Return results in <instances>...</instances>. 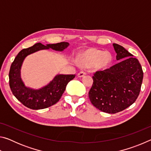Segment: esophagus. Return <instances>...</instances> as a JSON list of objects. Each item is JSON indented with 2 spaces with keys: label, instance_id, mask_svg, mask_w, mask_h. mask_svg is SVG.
<instances>
[{
  "label": "esophagus",
  "instance_id": "esophagus-1",
  "mask_svg": "<svg viewBox=\"0 0 151 151\" xmlns=\"http://www.w3.org/2000/svg\"><path fill=\"white\" fill-rule=\"evenodd\" d=\"M86 75V73L85 72V71H80L78 73V77H83V76H84Z\"/></svg>",
  "mask_w": 151,
  "mask_h": 151
}]
</instances>
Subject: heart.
<instances>
[{
	"label": "heart",
	"mask_w": 151,
	"mask_h": 151,
	"mask_svg": "<svg viewBox=\"0 0 151 151\" xmlns=\"http://www.w3.org/2000/svg\"><path fill=\"white\" fill-rule=\"evenodd\" d=\"M111 60L112 56L109 52H104L103 51L96 49H90L83 55L81 63L87 67L95 65L103 67L108 65Z\"/></svg>",
	"instance_id": "heart-1"
}]
</instances>
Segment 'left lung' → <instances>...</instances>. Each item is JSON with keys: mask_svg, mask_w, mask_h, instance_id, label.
<instances>
[{"mask_svg": "<svg viewBox=\"0 0 151 151\" xmlns=\"http://www.w3.org/2000/svg\"><path fill=\"white\" fill-rule=\"evenodd\" d=\"M112 45L116 60L121 61L107 69L96 71L88 92L91 103L110 114L123 111L136 101L143 78L139 60L122 46L115 43Z\"/></svg>", "mask_w": 151, "mask_h": 151, "instance_id": "8db88e82", "label": "left lung"}]
</instances>
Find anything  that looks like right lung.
<instances>
[{"label":"right lung","instance_id":"1","mask_svg":"<svg viewBox=\"0 0 151 151\" xmlns=\"http://www.w3.org/2000/svg\"><path fill=\"white\" fill-rule=\"evenodd\" d=\"M68 45L66 42L46 46L39 42L19 52L10 68L9 85L12 94L23 105L33 110L43 109L53 105L60 100L68 82L75 77V75H58L48 85L39 90L27 88L20 78V68L25 57L38 50L50 48L62 51Z\"/></svg>","mask_w":151,"mask_h":151}]
</instances>
